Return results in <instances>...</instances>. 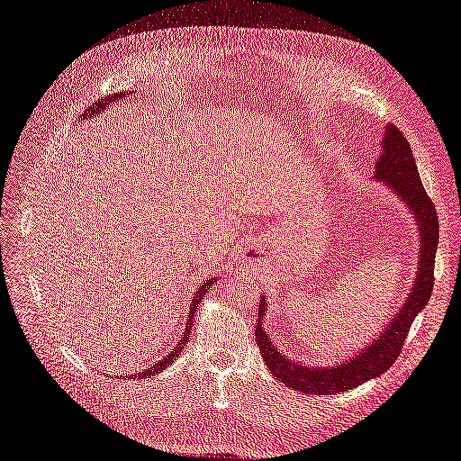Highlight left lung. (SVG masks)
Here are the masks:
<instances>
[{
    "instance_id": "8db88e82",
    "label": "left lung",
    "mask_w": 461,
    "mask_h": 461,
    "mask_svg": "<svg viewBox=\"0 0 461 461\" xmlns=\"http://www.w3.org/2000/svg\"><path fill=\"white\" fill-rule=\"evenodd\" d=\"M373 178L386 185L406 203L417 222V230H420V263H417L420 267H417L411 292L396 315L379 332V337L369 342L364 350L356 352L350 359H344L340 364L305 366L285 356L271 342L267 330L263 327V317L267 315V310H265L267 302L263 296L259 300L256 340L265 364L276 376V381L294 390H302L305 394H340L344 390L356 388L369 379H375V376H381L396 361L413 319L427 305L432 285H435L432 283L435 281L432 271H435L438 246L437 209L427 196L420 173H417L410 142L393 124H386L384 129L381 156L376 159Z\"/></svg>"
}]
</instances>
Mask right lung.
<instances>
[{
	"label": "right lung",
	"instance_id": "add662e5",
	"mask_svg": "<svg viewBox=\"0 0 461 461\" xmlns=\"http://www.w3.org/2000/svg\"><path fill=\"white\" fill-rule=\"evenodd\" d=\"M127 95H129V92H127V94L111 95L109 100H105V104L102 102V104H95V107H90L88 113H85L80 119H88V121H90V119H94V115H100L102 111H105L111 104H117V102L122 100V97H127ZM215 283H217V278H209V281H203V283L196 288V292H194V298H192V303H190V315H188V319H186V329H185V334H183V340L176 342V346L173 348V350H171L169 354H167L163 359H159L158 364H153L151 367L144 369L142 373H136V375L129 376V379H136V376H140V379H146V376H156V375H159L163 369H167V366L173 364V361L180 356V352H183V348H185V344H186V340H188V334H190L192 323H194V313H196V310H198V303L209 294V286L215 285Z\"/></svg>",
	"mask_w": 461,
	"mask_h": 461
}]
</instances>
